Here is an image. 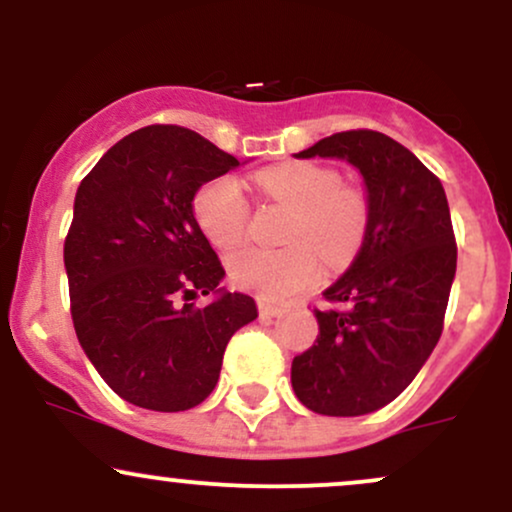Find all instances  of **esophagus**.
Returning <instances> with one entry per match:
<instances>
[{"instance_id": "1", "label": "esophagus", "mask_w": 512, "mask_h": 512, "mask_svg": "<svg viewBox=\"0 0 512 512\" xmlns=\"http://www.w3.org/2000/svg\"><path fill=\"white\" fill-rule=\"evenodd\" d=\"M257 308H260V315L262 317H281L286 313L284 308H279V305L269 303V301H257Z\"/></svg>"}]
</instances>
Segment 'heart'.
Segmentation results:
<instances>
[{"mask_svg":"<svg viewBox=\"0 0 512 512\" xmlns=\"http://www.w3.org/2000/svg\"><path fill=\"white\" fill-rule=\"evenodd\" d=\"M257 187L269 199L296 211L289 236L291 248H243L228 257V276L240 289L267 301H286L322 279L315 247L334 264L349 262L366 238L368 207L356 190L342 187L339 175L315 163H284L260 170ZM195 216L216 248H236L248 233L250 204L233 175L209 180L195 197Z\"/></svg>","mask_w":512,"mask_h":512,"instance_id":"heart-1","label":"heart"}]
</instances>
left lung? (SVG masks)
<instances>
[{"instance_id": "1", "label": "left lung", "mask_w": 512, "mask_h": 512, "mask_svg": "<svg viewBox=\"0 0 512 512\" xmlns=\"http://www.w3.org/2000/svg\"><path fill=\"white\" fill-rule=\"evenodd\" d=\"M296 158H342L366 185L368 226L351 267L315 310L320 334L291 363L310 411L361 416L402 395L436 349L455 279L448 197L407 146L373 129L320 139Z\"/></svg>"}]
</instances>
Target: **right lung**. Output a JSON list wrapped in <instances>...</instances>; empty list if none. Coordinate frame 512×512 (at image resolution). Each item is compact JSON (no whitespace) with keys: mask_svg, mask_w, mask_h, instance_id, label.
Wrapping results in <instances>:
<instances>
[{"mask_svg":"<svg viewBox=\"0 0 512 512\" xmlns=\"http://www.w3.org/2000/svg\"><path fill=\"white\" fill-rule=\"evenodd\" d=\"M238 166L192 129L149 125L110 146L76 190L64 240L74 330L134 407L202 404L228 339L257 317L250 296L219 286L226 272L192 207L204 182ZM197 292L215 298L199 309Z\"/></svg>","mask_w":512,"mask_h":512,"instance_id":"1","label":"right lung"}]
</instances>
